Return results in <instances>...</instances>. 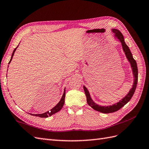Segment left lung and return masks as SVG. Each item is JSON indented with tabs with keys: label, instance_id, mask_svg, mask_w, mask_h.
<instances>
[{
	"label": "left lung",
	"instance_id": "obj_1",
	"mask_svg": "<svg viewBox=\"0 0 149 149\" xmlns=\"http://www.w3.org/2000/svg\"><path fill=\"white\" fill-rule=\"evenodd\" d=\"M112 31L114 33L115 37L116 38H118V39L121 43L123 51L125 53L126 57H127V59L130 63V66H131L134 79V83L132 85V87L130 89V91L127 95H126L124 98L122 99V100H120L119 102L115 103L114 104H112L111 106H107L98 105L94 102L93 101L91 96H90V94L88 91V89L86 88L84 86H83L84 91L86 96L87 102L88 104V105L89 106H91L93 109L104 114L112 113V112H116L117 111L119 110L121 107H123L124 105H125L130 100V99L132 98V96L134 95V92L136 91V89L137 87V81H138V69H137V63L136 60L134 59L132 53L130 52L129 47L125 43L123 35L122 34L120 31L118 29H112Z\"/></svg>",
	"mask_w": 149,
	"mask_h": 149
}]
</instances>
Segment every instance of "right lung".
<instances>
[{
	"instance_id": "obj_1",
	"label": "right lung",
	"mask_w": 149,
	"mask_h": 149,
	"mask_svg": "<svg viewBox=\"0 0 149 149\" xmlns=\"http://www.w3.org/2000/svg\"><path fill=\"white\" fill-rule=\"evenodd\" d=\"M18 47H19V45H18V46L14 49V50H13V53H12V56H11V58H10V60L9 63H8V65L10 64V61H12V58H13V55H14V53H15V50H16V49L18 48ZM65 90H64L63 94V96H62V97H61V100H60V102H58L55 107H53L52 109H50V111H47L46 112H44V113H43V114H30H30L31 115L34 116H38V117H40V118H48V116H52L53 114L56 113L57 112L60 111L62 109V107H63V106L64 103H65Z\"/></svg>"
}]
</instances>
